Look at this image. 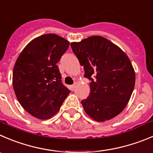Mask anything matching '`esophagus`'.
<instances>
[{
  "label": "esophagus",
  "instance_id": "34e87169",
  "mask_svg": "<svg viewBox=\"0 0 153 153\" xmlns=\"http://www.w3.org/2000/svg\"><path fill=\"white\" fill-rule=\"evenodd\" d=\"M75 86H76V84H74V85H71V89H72V91H74V89L75 88Z\"/></svg>",
  "mask_w": 153,
  "mask_h": 153
}]
</instances>
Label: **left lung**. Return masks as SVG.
Masks as SVG:
<instances>
[{
	"instance_id": "obj_1",
	"label": "left lung",
	"mask_w": 153,
	"mask_h": 153,
	"mask_svg": "<svg viewBox=\"0 0 153 153\" xmlns=\"http://www.w3.org/2000/svg\"><path fill=\"white\" fill-rule=\"evenodd\" d=\"M72 51L91 81V93L81 100L86 113L97 122H105L123 111L135 85V72L128 56L101 36L71 43Z\"/></svg>"
}]
</instances>
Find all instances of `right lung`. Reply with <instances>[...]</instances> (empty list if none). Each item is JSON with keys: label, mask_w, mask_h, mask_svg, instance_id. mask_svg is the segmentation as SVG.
<instances>
[{"label": "right lung", "mask_w": 153, "mask_h": 153, "mask_svg": "<svg viewBox=\"0 0 153 153\" xmlns=\"http://www.w3.org/2000/svg\"><path fill=\"white\" fill-rule=\"evenodd\" d=\"M68 46L69 42L62 37L46 34L28 43L16 61L13 72L16 96L35 118H51L69 94L56 65Z\"/></svg>", "instance_id": "add662e5"}]
</instances>
